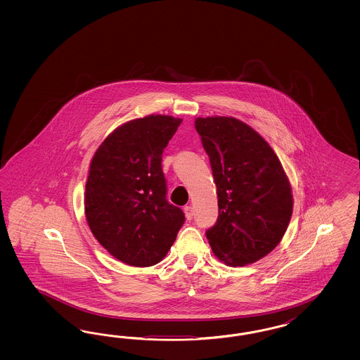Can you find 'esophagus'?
<instances>
[{
    "label": "esophagus",
    "instance_id": "obj_1",
    "mask_svg": "<svg viewBox=\"0 0 360 360\" xmlns=\"http://www.w3.org/2000/svg\"><path fill=\"white\" fill-rule=\"evenodd\" d=\"M184 211H185L186 219H187V220H191L193 217H194V210H193V207H191V206H186V207L184 208Z\"/></svg>",
    "mask_w": 360,
    "mask_h": 360
}]
</instances>
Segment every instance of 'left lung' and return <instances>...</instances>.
<instances>
[{"label": "left lung", "instance_id": "1", "mask_svg": "<svg viewBox=\"0 0 360 360\" xmlns=\"http://www.w3.org/2000/svg\"><path fill=\"white\" fill-rule=\"evenodd\" d=\"M218 191L219 217L206 231L214 255L229 266L266 256L283 239L293 212L289 179L262 136L235 117H198Z\"/></svg>", "mask_w": 360, "mask_h": 360}]
</instances>
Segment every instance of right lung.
I'll return each mask as SVG.
<instances>
[{"label":"right lung","mask_w":360,"mask_h":360,"mask_svg":"<svg viewBox=\"0 0 360 360\" xmlns=\"http://www.w3.org/2000/svg\"><path fill=\"white\" fill-rule=\"evenodd\" d=\"M181 119L149 115L128 121L98 146L86 184L84 211L94 236L117 260L152 266L185 223L166 199L162 153Z\"/></svg>","instance_id":"add662e5"}]
</instances>
